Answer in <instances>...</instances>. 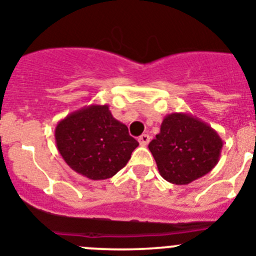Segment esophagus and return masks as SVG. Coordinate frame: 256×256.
Here are the masks:
<instances>
[{
  "label": "esophagus",
  "instance_id": "obj_1",
  "mask_svg": "<svg viewBox=\"0 0 256 256\" xmlns=\"http://www.w3.org/2000/svg\"><path fill=\"white\" fill-rule=\"evenodd\" d=\"M138 142L141 146H146L150 142V136L149 134H141V136L138 137Z\"/></svg>",
  "mask_w": 256,
  "mask_h": 256
}]
</instances>
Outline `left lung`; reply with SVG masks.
<instances>
[{
  "label": "left lung",
  "mask_w": 256,
  "mask_h": 256,
  "mask_svg": "<svg viewBox=\"0 0 256 256\" xmlns=\"http://www.w3.org/2000/svg\"><path fill=\"white\" fill-rule=\"evenodd\" d=\"M222 140L211 126L190 114L172 112L149 144L160 176L188 185L208 174L220 159Z\"/></svg>",
  "instance_id": "obj_1"
}]
</instances>
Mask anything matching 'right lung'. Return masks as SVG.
Segmentation results:
<instances>
[{"label":"right lung","instance_id":"obj_1","mask_svg":"<svg viewBox=\"0 0 256 256\" xmlns=\"http://www.w3.org/2000/svg\"><path fill=\"white\" fill-rule=\"evenodd\" d=\"M56 144L70 168L90 180L112 178L138 146L107 104H90L68 114L56 124Z\"/></svg>","mask_w":256,"mask_h":256}]
</instances>
